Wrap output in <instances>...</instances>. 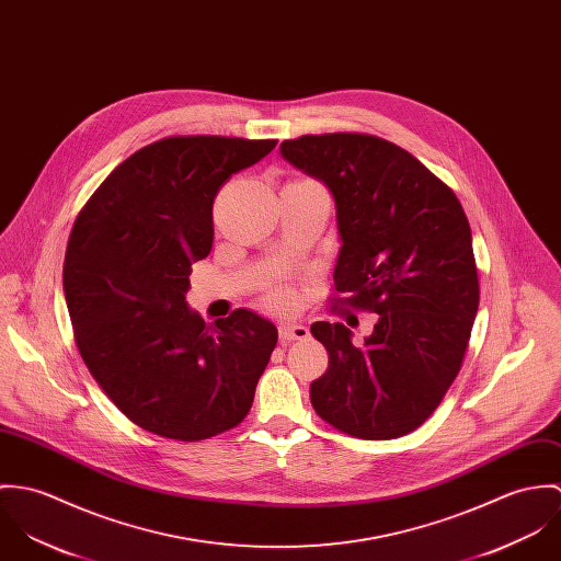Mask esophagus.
<instances>
[{"label": "esophagus", "instance_id": "1", "mask_svg": "<svg viewBox=\"0 0 561 561\" xmlns=\"http://www.w3.org/2000/svg\"><path fill=\"white\" fill-rule=\"evenodd\" d=\"M308 335H310V329L304 324H295V322L279 324V342L282 344H290L295 340H306Z\"/></svg>", "mask_w": 561, "mask_h": 561}]
</instances>
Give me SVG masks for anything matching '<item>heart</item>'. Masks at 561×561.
I'll use <instances>...</instances> for the list:
<instances>
[{"instance_id":"b5f03b06","label":"heart","mask_w":561,"mask_h":561,"mask_svg":"<svg viewBox=\"0 0 561 561\" xmlns=\"http://www.w3.org/2000/svg\"><path fill=\"white\" fill-rule=\"evenodd\" d=\"M284 301H286V293H284V290H271V293H268V304L282 306Z\"/></svg>"}]
</instances>
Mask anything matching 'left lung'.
Here are the masks:
<instances>
[{
  "label": "left lung",
  "instance_id": "1",
  "mask_svg": "<svg viewBox=\"0 0 561 561\" xmlns=\"http://www.w3.org/2000/svg\"><path fill=\"white\" fill-rule=\"evenodd\" d=\"M279 152L335 199L342 248L331 301L378 313L364 346L342 322L311 324L329 353L311 407L346 435H409L460 373L478 313L467 215L424 163L376 135H304Z\"/></svg>",
  "mask_w": 561,
  "mask_h": 561
}]
</instances>
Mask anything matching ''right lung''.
<instances>
[{
  "instance_id": "1",
  "label": "right lung",
  "mask_w": 561,
  "mask_h": 561,
  "mask_svg": "<svg viewBox=\"0 0 561 561\" xmlns=\"http://www.w3.org/2000/svg\"><path fill=\"white\" fill-rule=\"evenodd\" d=\"M277 139L176 135L144 146L92 193L64 257L75 342L139 428L202 440L239 426L277 329L250 310L206 324L188 310L191 262L213 248V202Z\"/></svg>"
}]
</instances>
